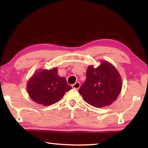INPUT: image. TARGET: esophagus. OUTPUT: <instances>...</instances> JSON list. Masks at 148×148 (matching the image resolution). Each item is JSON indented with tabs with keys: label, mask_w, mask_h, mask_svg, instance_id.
<instances>
[{
	"label": "esophagus",
	"mask_w": 148,
	"mask_h": 148,
	"mask_svg": "<svg viewBox=\"0 0 148 148\" xmlns=\"http://www.w3.org/2000/svg\"><path fill=\"white\" fill-rule=\"evenodd\" d=\"M79 87H80V83L78 82H76L74 84L72 85V87L74 89H79Z\"/></svg>",
	"instance_id": "34e87169"
}]
</instances>
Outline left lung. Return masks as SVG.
<instances>
[{"instance_id": "obj_1", "label": "left lung", "mask_w": 148, "mask_h": 148, "mask_svg": "<svg viewBox=\"0 0 148 148\" xmlns=\"http://www.w3.org/2000/svg\"><path fill=\"white\" fill-rule=\"evenodd\" d=\"M121 87L122 82L119 72L113 65L102 61L96 69L92 66L88 67L86 81L78 91L89 104L102 108L116 101Z\"/></svg>"}]
</instances>
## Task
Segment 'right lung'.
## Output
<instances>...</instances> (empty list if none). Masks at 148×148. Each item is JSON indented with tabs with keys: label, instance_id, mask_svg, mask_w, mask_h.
Segmentation results:
<instances>
[{
	"label": "right lung",
	"instance_id": "obj_1",
	"mask_svg": "<svg viewBox=\"0 0 148 148\" xmlns=\"http://www.w3.org/2000/svg\"><path fill=\"white\" fill-rule=\"evenodd\" d=\"M72 89L64 77L57 74V69L43 70L34 74L27 84L28 93L32 101L49 106L58 102Z\"/></svg>",
	"mask_w": 148,
	"mask_h": 148
}]
</instances>
